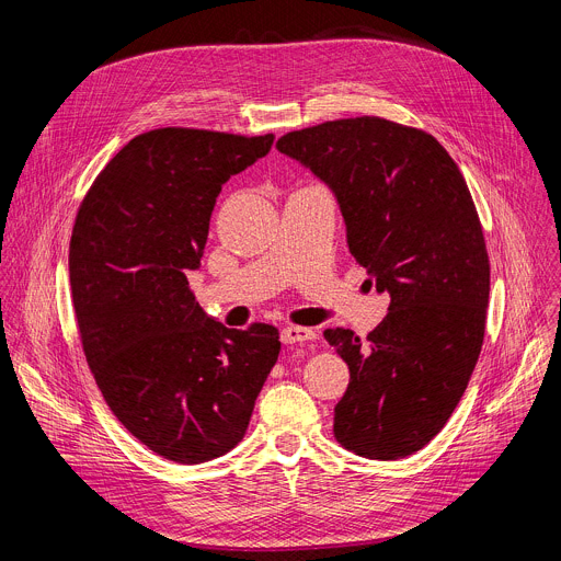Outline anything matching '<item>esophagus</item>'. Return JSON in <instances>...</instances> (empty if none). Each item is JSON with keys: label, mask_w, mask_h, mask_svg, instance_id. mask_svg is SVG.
<instances>
[{"label": "esophagus", "mask_w": 561, "mask_h": 561, "mask_svg": "<svg viewBox=\"0 0 561 561\" xmlns=\"http://www.w3.org/2000/svg\"><path fill=\"white\" fill-rule=\"evenodd\" d=\"M279 337H282L284 344H301V342L314 340V331L312 329H304V327H286Z\"/></svg>", "instance_id": "34e87169"}]
</instances>
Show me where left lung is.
I'll return each instance as SVG.
<instances>
[{
	"mask_svg": "<svg viewBox=\"0 0 561 561\" xmlns=\"http://www.w3.org/2000/svg\"><path fill=\"white\" fill-rule=\"evenodd\" d=\"M277 150L335 195L351 255L390 295L366 342L324 333L351 370L335 437L368 459L413 455L453 415L484 342L491 266L468 186L433 135L379 117L295 130Z\"/></svg>",
	"mask_w": 561,
	"mask_h": 561,
	"instance_id": "8db88e82",
	"label": "left lung"
}]
</instances>
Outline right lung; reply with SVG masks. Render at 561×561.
Listing matches in <instances>:
<instances>
[{
    "instance_id": "1",
    "label": "right lung",
    "mask_w": 561,
    "mask_h": 561,
    "mask_svg": "<svg viewBox=\"0 0 561 561\" xmlns=\"http://www.w3.org/2000/svg\"><path fill=\"white\" fill-rule=\"evenodd\" d=\"M273 135L159 128L130 139L79 206L68 253L87 362L124 428L180 463L244 437L277 362L268 324L226 329L188 286L221 186L268 154Z\"/></svg>"
}]
</instances>
